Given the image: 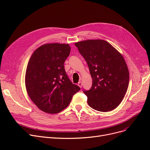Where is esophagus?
I'll return each mask as SVG.
<instances>
[{"label": "esophagus", "mask_w": 150, "mask_h": 150, "mask_svg": "<svg viewBox=\"0 0 150 150\" xmlns=\"http://www.w3.org/2000/svg\"><path fill=\"white\" fill-rule=\"evenodd\" d=\"M78 86H79L80 88H81V87H82V83L81 82V81H80V82H78Z\"/></svg>", "instance_id": "34e87169"}]
</instances>
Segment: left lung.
<instances>
[{
	"label": "left lung",
	"mask_w": 150,
	"mask_h": 150,
	"mask_svg": "<svg viewBox=\"0 0 150 150\" xmlns=\"http://www.w3.org/2000/svg\"><path fill=\"white\" fill-rule=\"evenodd\" d=\"M75 45L87 62L92 78L91 89L84 91L88 105L101 112L115 109L129 84V70L122 54L103 39H88Z\"/></svg>",
	"instance_id": "1"
}]
</instances>
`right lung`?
Wrapping results in <instances>:
<instances>
[{
    "label": "right lung",
    "instance_id": "right-lung-1",
    "mask_svg": "<svg viewBox=\"0 0 150 150\" xmlns=\"http://www.w3.org/2000/svg\"><path fill=\"white\" fill-rule=\"evenodd\" d=\"M70 52L69 44H45L31 55L26 69L25 84L35 105L48 114H57L70 104L80 90L68 78L64 64Z\"/></svg>",
    "mask_w": 150,
    "mask_h": 150
}]
</instances>
